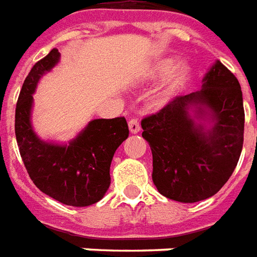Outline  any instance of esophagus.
Instances as JSON below:
<instances>
[{"label": "esophagus", "mask_w": 257, "mask_h": 257, "mask_svg": "<svg viewBox=\"0 0 257 257\" xmlns=\"http://www.w3.org/2000/svg\"><path fill=\"white\" fill-rule=\"evenodd\" d=\"M128 128H130V133H133V134H137V133L141 130L140 121H138L137 119H130V121H128Z\"/></svg>", "instance_id": "esophagus-1"}]
</instances>
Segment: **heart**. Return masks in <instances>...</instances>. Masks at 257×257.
I'll list each match as a JSON object with an SVG mask.
<instances>
[{
	"mask_svg": "<svg viewBox=\"0 0 257 257\" xmlns=\"http://www.w3.org/2000/svg\"><path fill=\"white\" fill-rule=\"evenodd\" d=\"M173 66H174V59H172V58L161 59L159 62H156L152 69L149 70V79L163 77L165 74L169 73ZM190 72L191 69L187 63H178L170 74L167 76L166 80L156 88L154 95H152V102L158 106H162V105L169 102L172 99V96L177 92L178 88L188 80Z\"/></svg>",
	"mask_w": 257,
	"mask_h": 257,
	"instance_id": "heart-1",
	"label": "heart"
}]
</instances>
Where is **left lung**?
Masks as SVG:
<instances>
[{
    "label": "left lung",
    "mask_w": 257,
    "mask_h": 257,
    "mask_svg": "<svg viewBox=\"0 0 257 257\" xmlns=\"http://www.w3.org/2000/svg\"><path fill=\"white\" fill-rule=\"evenodd\" d=\"M195 119L212 125L206 129ZM243 124L241 85L217 61L203 77L201 91L176 96L141 121L158 191L184 203L217 194L239 161Z\"/></svg>",
    "instance_id": "1"
}]
</instances>
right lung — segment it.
Here are the masks:
<instances>
[{
	"label": "right lung",
	"instance_id": "add662e5",
	"mask_svg": "<svg viewBox=\"0 0 257 257\" xmlns=\"http://www.w3.org/2000/svg\"><path fill=\"white\" fill-rule=\"evenodd\" d=\"M58 50L38 61L22 85L15 110V134L22 161L38 190L69 206L101 201L110 185V163L128 137L124 117L91 120L66 145L47 143L32 125L33 94L38 80L59 62Z\"/></svg>",
	"mask_w": 257,
	"mask_h": 257
}]
</instances>
